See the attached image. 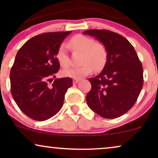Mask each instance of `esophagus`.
Segmentation results:
<instances>
[{
    "label": "esophagus",
    "instance_id": "1",
    "mask_svg": "<svg viewBox=\"0 0 158 158\" xmlns=\"http://www.w3.org/2000/svg\"><path fill=\"white\" fill-rule=\"evenodd\" d=\"M79 81H80V80H79V79H73V83H74V84H76V83H78Z\"/></svg>",
    "mask_w": 158,
    "mask_h": 158
}]
</instances>
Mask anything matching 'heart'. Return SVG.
<instances>
[{"label": "heart", "mask_w": 158, "mask_h": 158, "mask_svg": "<svg viewBox=\"0 0 158 158\" xmlns=\"http://www.w3.org/2000/svg\"><path fill=\"white\" fill-rule=\"evenodd\" d=\"M68 46L73 52L82 53L81 63L82 65L76 68H71L62 71L64 77L79 79L94 72V69L101 70L104 68L107 62V50L104 44L101 42H95L89 36L77 34L72 37L68 43ZM56 58L62 68H68L70 65L67 47L62 44L59 47Z\"/></svg>", "instance_id": "b5f03b06"}]
</instances>
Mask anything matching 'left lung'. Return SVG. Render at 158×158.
Wrapping results in <instances>:
<instances>
[{
  "mask_svg": "<svg viewBox=\"0 0 158 158\" xmlns=\"http://www.w3.org/2000/svg\"><path fill=\"white\" fill-rule=\"evenodd\" d=\"M83 34L100 41L108 54L102 72L88 79L91 83L86 96L88 106L103 118L119 117L135 105L143 86L141 62L131 43L120 34L106 29Z\"/></svg>",
  "mask_w": 158,
  "mask_h": 158,
  "instance_id": "left-lung-1",
  "label": "left lung"
}]
</instances>
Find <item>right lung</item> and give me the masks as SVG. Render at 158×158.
<instances>
[{
	"mask_svg": "<svg viewBox=\"0 0 158 158\" xmlns=\"http://www.w3.org/2000/svg\"><path fill=\"white\" fill-rule=\"evenodd\" d=\"M71 32L39 34L16 54L10 73V92L21 111L32 119L45 121L57 114L67 90L73 85L70 77L56 78L52 85L47 82L59 70L56 53Z\"/></svg>",
	"mask_w": 158,
	"mask_h": 158,
	"instance_id": "1",
	"label": "right lung"
}]
</instances>
